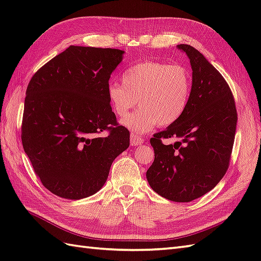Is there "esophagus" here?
<instances>
[{
  "label": "esophagus",
  "mask_w": 261,
  "mask_h": 261,
  "mask_svg": "<svg viewBox=\"0 0 261 261\" xmlns=\"http://www.w3.org/2000/svg\"><path fill=\"white\" fill-rule=\"evenodd\" d=\"M144 143V139L141 135L136 134V133H132L130 134V145L132 146H138Z\"/></svg>",
  "instance_id": "esophagus-1"
}]
</instances>
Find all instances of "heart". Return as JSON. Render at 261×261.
Returning <instances> with one entry per match:
<instances>
[{"mask_svg":"<svg viewBox=\"0 0 261 261\" xmlns=\"http://www.w3.org/2000/svg\"><path fill=\"white\" fill-rule=\"evenodd\" d=\"M190 95L192 75L185 66L151 61L127 68L122 84L111 83L107 87V97L118 117H125L138 103L141 110L122 120L137 133L176 123L187 110Z\"/></svg>","mask_w":261,"mask_h":261,"instance_id":"heart-1","label":"heart"}]
</instances>
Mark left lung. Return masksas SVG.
<instances>
[{"label": "left lung", "mask_w": 261, "mask_h": 261, "mask_svg": "<svg viewBox=\"0 0 261 261\" xmlns=\"http://www.w3.org/2000/svg\"><path fill=\"white\" fill-rule=\"evenodd\" d=\"M177 47L192 65V95L182 116L150 138L155 160L146 177L164 198L188 202L211 192L229 167L237 111L229 85L205 56L187 44ZM169 138L177 142L165 145Z\"/></svg>", "instance_id": "8db88e82"}]
</instances>
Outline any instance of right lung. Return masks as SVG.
I'll return each instance as SVG.
<instances>
[{
  "label": "right lung",
  "instance_id": "right-lung-1",
  "mask_svg": "<svg viewBox=\"0 0 261 261\" xmlns=\"http://www.w3.org/2000/svg\"><path fill=\"white\" fill-rule=\"evenodd\" d=\"M124 50L71 45L31 79L24 101L22 144L37 178L66 199L104 186L114 160L129 146L107 97ZM108 132V135L100 136Z\"/></svg>",
  "mask_w": 261,
  "mask_h": 261
}]
</instances>
